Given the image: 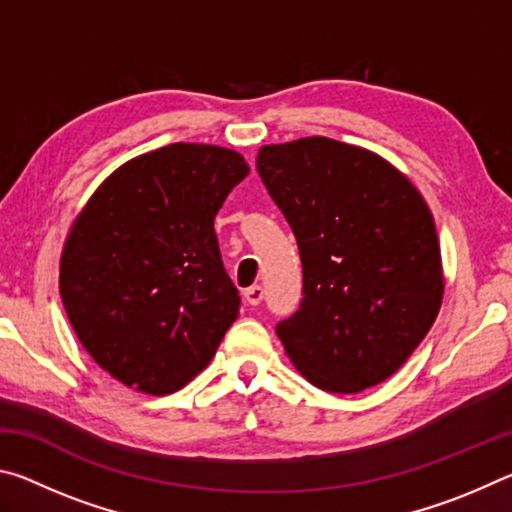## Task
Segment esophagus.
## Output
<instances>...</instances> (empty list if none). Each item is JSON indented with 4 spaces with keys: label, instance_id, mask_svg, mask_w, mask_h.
<instances>
[{
    "label": "esophagus",
    "instance_id": "esophagus-1",
    "mask_svg": "<svg viewBox=\"0 0 512 512\" xmlns=\"http://www.w3.org/2000/svg\"><path fill=\"white\" fill-rule=\"evenodd\" d=\"M244 298H246V302L248 305H259V302L264 300V289L259 287V284H253V287H248L246 291H244Z\"/></svg>",
    "mask_w": 512,
    "mask_h": 512
}]
</instances>
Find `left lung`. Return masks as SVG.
I'll use <instances>...</instances> for the list:
<instances>
[{
	"mask_svg": "<svg viewBox=\"0 0 512 512\" xmlns=\"http://www.w3.org/2000/svg\"><path fill=\"white\" fill-rule=\"evenodd\" d=\"M257 171L300 248V307L275 329L293 366L327 393L381 384L443 302L427 203L391 162L329 137L262 146Z\"/></svg>",
	"mask_w": 512,
	"mask_h": 512,
	"instance_id": "1",
	"label": "left lung"
}]
</instances>
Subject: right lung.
Wrapping results in <instances>:
<instances>
[{"label": "right lung", "mask_w": 512, "mask_h": 512, "mask_svg": "<svg viewBox=\"0 0 512 512\" xmlns=\"http://www.w3.org/2000/svg\"><path fill=\"white\" fill-rule=\"evenodd\" d=\"M246 176L237 151L169 144L121 164L76 216L60 298L83 348L121 384L178 391L237 320L214 216Z\"/></svg>", "instance_id": "1"}]
</instances>
